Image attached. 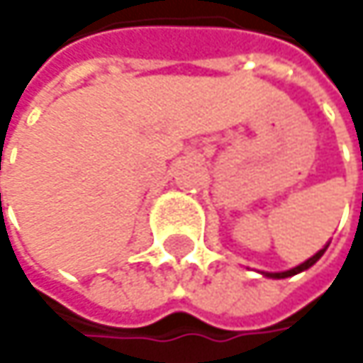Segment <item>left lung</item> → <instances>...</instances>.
Instances as JSON below:
<instances>
[{
    "label": "left lung",
    "mask_w": 363,
    "mask_h": 363,
    "mask_svg": "<svg viewBox=\"0 0 363 363\" xmlns=\"http://www.w3.org/2000/svg\"><path fill=\"white\" fill-rule=\"evenodd\" d=\"M328 248V244H326ZM326 248H322L318 254H313L309 260H305V262H301L298 267H294V269H290V271H279V273H262V275H267V277H273V279H284V277H292V275H296V273H301V271H305V269H309V267H313L324 252H326Z\"/></svg>",
    "instance_id": "obj_1"
}]
</instances>
